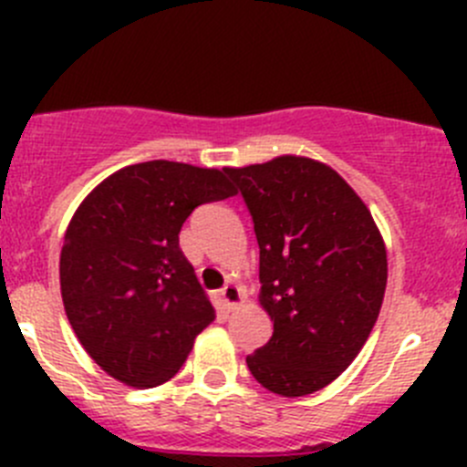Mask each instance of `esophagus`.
<instances>
[{"label": "esophagus", "instance_id": "obj_1", "mask_svg": "<svg viewBox=\"0 0 467 467\" xmlns=\"http://www.w3.org/2000/svg\"><path fill=\"white\" fill-rule=\"evenodd\" d=\"M219 294H221V300H223V305L228 309L237 307V305H242L244 298H246L244 289H242V286H237V285H225L223 289L219 291Z\"/></svg>", "mask_w": 467, "mask_h": 467}]
</instances>
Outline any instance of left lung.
<instances>
[{
    "label": "left lung",
    "instance_id": "1",
    "mask_svg": "<svg viewBox=\"0 0 467 467\" xmlns=\"http://www.w3.org/2000/svg\"><path fill=\"white\" fill-rule=\"evenodd\" d=\"M260 246V303L273 321L246 357L264 389L321 390L352 364L379 317L386 248L364 201L327 164L300 155L225 169Z\"/></svg>",
    "mask_w": 467,
    "mask_h": 467
}]
</instances>
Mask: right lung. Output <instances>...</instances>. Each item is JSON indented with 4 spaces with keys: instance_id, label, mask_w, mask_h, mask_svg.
<instances>
[{
    "instance_id": "add662e5",
    "label": "right lung",
    "mask_w": 467,
    "mask_h": 467,
    "mask_svg": "<svg viewBox=\"0 0 467 467\" xmlns=\"http://www.w3.org/2000/svg\"><path fill=\"white\" fill-rule=\"evenodd\" d=\"M219 169L130 164L86 196L65 233L60 294L86 352L138 389L171 379L214 307L178 246L194 207L234 196Z\"/></svg>"
}]
</instances>
